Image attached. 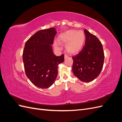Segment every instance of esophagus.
I'll return each mask as SVG.
<instances>
[{
    "label": "esophagus",
    "instance_id": "34e87169",
    "mask_svg": "<svg viewBox=\"0 0 122 122\" xmlns=\"http://www.w3.org/2000/svg\"><path fill=\"white\" fill-rule=\"evenodd\" d=\"M68 57V55H67V54H65V59L67 58Z\"/></svg>",
    "mask_w": 122,
    "mask_h": 122
}]
</instances>
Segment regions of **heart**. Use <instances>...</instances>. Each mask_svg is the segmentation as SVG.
I'll return each instance as SVG.
<instances>
[{
  "mask_svg": "<svg viewBox=\"0 0 122 122\" xmlns=\"http://www.w3.org/2000/svg\"><path fill=\"white\" fill-rule=\"evenodd\" d=\"M59 42L66 44V48L70 53H76L82 48L85 40V35L83 31L69 30L58 36ZM55 47L58 48L55 44Z\"/></svg>",
  "mask_w": 122,
  "mask_h": 122,
  "instance_id": "1",
  "label": "heart"
}]
</instances>
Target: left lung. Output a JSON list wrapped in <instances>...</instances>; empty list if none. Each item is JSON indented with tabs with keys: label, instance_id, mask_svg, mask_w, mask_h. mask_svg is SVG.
I'll return each mask as SVG.
<instances>
[{
	"label": "left lung",
	"instance_id": "left-lung-1",
	"mask_svg": "<svg viewBox=\"0 0 122 122\" xmlns=\"http://www.w3.org/2000/svg\"><path fill=\"white\" fill-rule=\"evenodd\" d=\"M85 45L80 52L73 56L72 71L83 82H90L99 76L102 70L104 54L101 42L86 29Z\"/></svg>",
	"mask_w": 122,
	"mask_h": 122
}]
</instances>
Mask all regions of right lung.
Here are the masks:
<instances>
[{
    "instance_id": "obj_1",
    "label": "right lung",
    "mask_w": 122,
    "mask_h": 122,
    "mask_svg": "<svg viewBox=\"0 0 122 122\" xmlns=\"http://www.w3.org/2000/svg\"><path fill=\"white\" fill-rule=\"evenodd\" d=\"M56 32L53 27L39 30L25 44L23 61L26 75L39 88L52 86L58 74V65L64 61V55L56 56L51 46Z\"/></svg>"
}]
</instances>
